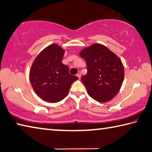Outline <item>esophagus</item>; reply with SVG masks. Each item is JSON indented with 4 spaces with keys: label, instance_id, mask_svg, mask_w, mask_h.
<instances>
[{
    "label": "esophagus",
    "instance_id": "1",
    "mask_svg": "<svg viewBox=\"0 0 152 152\" xmlns=\"http://www.w3.org/2000/svg\"><path fill=\"white\" fill-rule=\"evenodd\" d=\"M77 77H78V78L80 79H81V73L80 72H78V73L77 74Z\"/></svg>",
    "mask_w": 152,
    "mask_h": 152
}]
</instances>
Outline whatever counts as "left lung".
Here are the masks:
<instances>
[{"label": "left lung", "mask_w": 152, "mask_h": 152, "mask_svg": "<svg viewBox=\"0 0 152 152\" xmlns=\"http://www.w3.org/2000/svg\"><path fill=\"white\" fill-rule=\"evenodd\" d=\"M80 56L87 63V73L81 77L91 98L100 102L110 101L118 93L124 78L121 60L108 48L94 44L85 48Z\"/></svg>", "instance_id": "1"}]
</instances>
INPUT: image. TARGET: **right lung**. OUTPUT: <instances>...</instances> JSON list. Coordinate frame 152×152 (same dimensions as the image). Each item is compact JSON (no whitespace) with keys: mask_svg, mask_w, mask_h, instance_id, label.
<instances>
[{"mask_svg":"<svg viewBox=\"0 0 152 152\" xmlns=\"http://www.w3.org/2000/svg\"><path fill=\"white\" fill-rule=\"evenodd\" d=\"M65 50L56 44L43 50L34 59L30 81L38 96L48 102L61 101L67 95L78 77L70 75L67 65L62 64Z\"/></svg>","mask_w":152,"mask_h":152,"instance_id":"right-lung-1","label":"right lung"}]
</instances>
